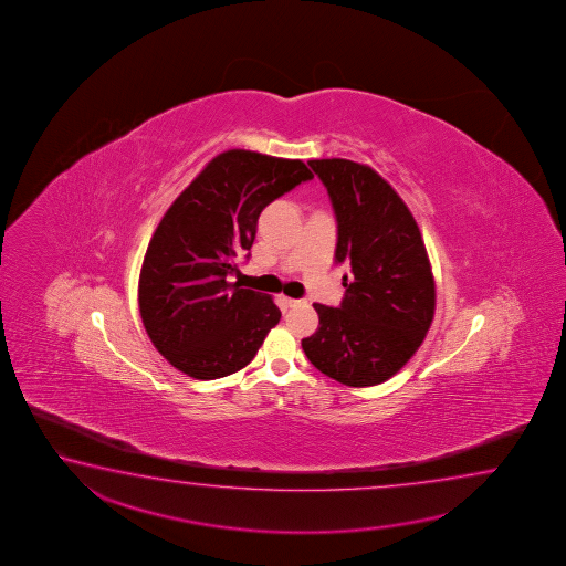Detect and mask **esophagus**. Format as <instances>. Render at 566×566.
I'll return each instance as SVG.
<instances>
[{"label":"esophagus","instance_id":"esophagus-1","mask_svg":"<svg viewBox=\"0 0 566 566\" xmlns=\"http://www.w3.org/2000/svg\"><path fill=\"white\" fill-rule=\"evenodd\" d=\"M283 301H285V305H287V307H297L298 303H301V301H298V298H291V297H285V298H283Z\"/></svg>","mask_w":566,"mask_h":566}]
</instances>
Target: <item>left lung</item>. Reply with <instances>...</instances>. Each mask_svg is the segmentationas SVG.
I'll return each mask as SVG.
<instances>
[{"label": "left lung", "mask_w": 566, "mask_h": 566, "mask_svg": "<svg viewBox=\"0 0 566 566\" xmlns=\"http://www.w3.org/2000/svg\"><path fill=\"white\" fill-rule=\"evenodd\" d=\"M325 184L338 228L336 263H348L340 307L315 303L318 328L303 338L315 368L365 388L392 378L420 348L436 311L422 233L392 186L366 164L308 160Z\"/></svg>", "instance_id": "1"}]
</instances>
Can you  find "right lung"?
<instances>
[{
	"mask_svg": "<svg viewBox=\"0 0 566 566\" xmlns=\"http://www.w3.org/2000/svg\"><path fill=\"white\" fill-rule=\"evenodd\" d=\"M311 178L301 160L235 148L206 164L164 213L144 255L138 307L174 368L216 380L258 355L281 311L230 279L253 245L263 208Z\"/></svg>",
	"mask_w": 566,
	"mask_h": 566,
	"instance_id": "1",
	"label": "right lung"
}]
</instances>
